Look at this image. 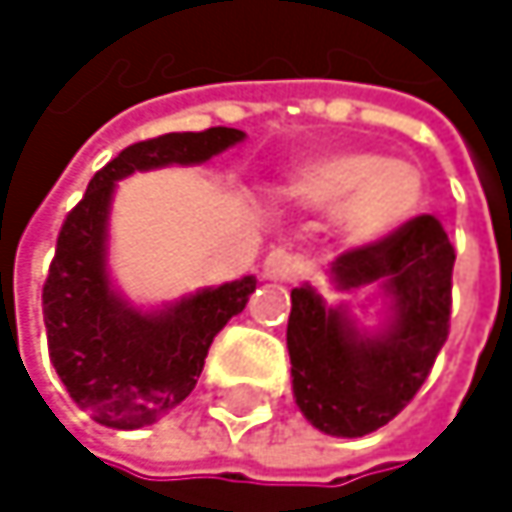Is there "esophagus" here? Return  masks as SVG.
<instances>
[{"label": "esophagus", "instance_id": "34e87169", "mask_svg": "<svg viewBox=\"0 0 512 512\" xmlns=\"http://www.w3.org/2000/svg\"><path fill=\"white\" fill-rule=\"evenodd\" d=\"M302 269H305L302 257L287 252V249H275L263 260V278H269V281H296L302 275Z\"/></svg>", "mask_w": 512, "mask_h": 512}]
</instances>
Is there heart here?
<instances>
[{
  "label": "heart",
  "mask_w": 512,
  "mask_h": 512,
  "mask_svg": "<svg viewBox=\"0 0 512 512\" xmlns=\"http://www.w3.org/2000/svg\"><path fill=\"white\" fill-rule=\"evenodd\" d=\"M281 195L308 213H335L341 237L373 246L397 234L421 207L424 174L415 162L373 151H332L299 162Z\"/></svg>",
  "instance_id": "heart-1"
}]
</instances>
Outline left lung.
Returning a JSON list of instances; mask_svg holds the SVG:
<instances>
[{
  "label": "left lung",
  "instance_id": "8db88e82",
  "mask_svg": "<svg viewBox=\"0 0 512 512\" xmlns=\"http://www.w3.org/2000/svg\"><path fill=\"white\" fill-rule=\"evenodd\" d=\"M457 252L436 216H415L397 234L338 257V290L379 284L388 317L364 332L347 305L329 308L311 287H293L287 350L293 397L329 436L358 439L385 427L418 394L451 329Z\"/></svg>",
  "mask_w": 512,
  "mask_h": 512
}]
</instances>
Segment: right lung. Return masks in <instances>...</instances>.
<instances>
[{"label":"right lung","instance_id":"obj_1","mask_svg":"<svg viewBox=\"0 0 512 512\" xmlns=\"http://www.w3.org/2000/svg\"><path fill=\"white\" fill-rule=\"evenodd\" d=\"M234 127L165 133L124 148L67 213L44 284V323L58 379L97 424L136 430L183 403L213 338L255 293V275L204 287L165 308L142 311L109 281L106 237L115 183L133 171L198 165L243 142Z\"/></svg>","mask_w":512,"mask_h":512}]
</instances>
